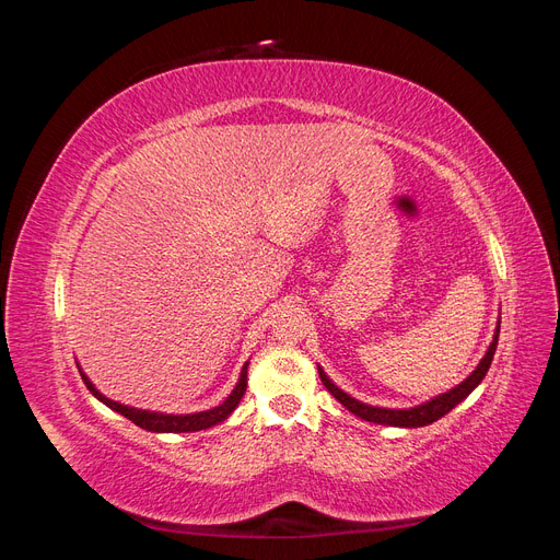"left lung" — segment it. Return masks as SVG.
<instances>
[{"label": "left lung", "mask_w": 560, "mask_h": 560, "mask_svg": "<svg viewBox=\"0 0 560 560\" xmlns=\"http://www.w3.org/2000/svg\"><path fill=\"white\" fill-rule=\"evenodd\" d=\"M498 336H500V329L495 331L493 343H490L488 352L483 354V360L479 362L477 369L471 371L469 378H465L460 385L453 387L451 393L439 395L436 399H432L428 404L416 406V409H404V411H399V409H378V406H369V404H362L358 399H352L350 395H346L343 389H338L325 376V371H322V369H319V378H322V383H325L329 393L346 406L348 411H352L354 416H360L362 420L378 422V425H395V428H422V425H430V422L446 416L451 409H455V406L460 404L471 393V389L483 381V376L488 374V369H490V362H493V354H495V348H498Z\"/></svg>", "instance_id": "obj_1"}]
</instances>
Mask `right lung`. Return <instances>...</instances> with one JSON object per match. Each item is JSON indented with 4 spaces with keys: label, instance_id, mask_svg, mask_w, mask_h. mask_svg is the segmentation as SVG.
Masks as SVG:
<instances>
[{
    "label": "right lung",
    "instance_id": "right-lung-1",
    "mask_svg": "<svg viewBox=\"0 0 560 560\" xmlns=\"http://www.w3.org/2000/svg\"><path fill=\"white\" fill-rule=\"evenodd\" d=\"M81 378L100 401H105L109 409H114L116 413H121L128 420H132L138 428H144L149 432H198V430L217 425V422H222L235 409V406H238V401L245 395V387H247V364L243 366L238 385H235V389L226 397L224 404H219L217 409L191 413V416H165V413H149V411H140V409H130V406H124V404L112 401V399L100 395L97 389L93 387V383L86 378V374H81Z\"/></svg>",
    "mask_w": 560,
    "mask_h": 560
}]
</instances>
